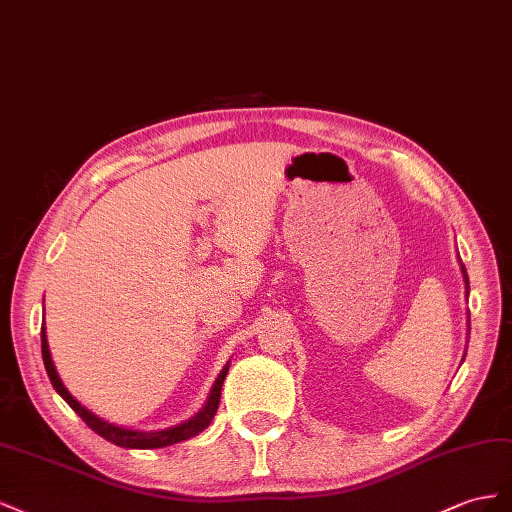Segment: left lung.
<instances>
[{"label":"left lung","mask_w":512,"mask_h":512,"mask_svg":"<svg viewBox=\"0 0 512 512\" xmlns=\"http://www.w3.org/2000/svg\"><path fill=\"white\" fill-rule=\"evenodd\" d=\"M461 272H463V281H465V289H467V294H470V281H467V272H465V266L461 264Z\"/></svg>","instance_id":"left-lung-1"}]
</instances>
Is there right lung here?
<instances>
[{
  "label": "right lung",
  "mask_w": 512,
  "mask_h": 512,
  "mask_svg": "<svg viewBox=\"0 0 512 512\" xmlns=\"http://www.w3.org/2000/svg\"><path fill=\"white\" fill-rule=\"evenodd\" d=\"M42 360H45V369H47V375L51 379L53 388L57 390V394L75 410L81 420L85 422L87 427H90L94 433H98L100 437H105L107 442L115 444V446H122V448H165V446H171V444H178V442H184L188 440V437H195L199 435L203 429H206L216 410H218V401H221V390H223V382H225V375L229 371V362L223 367V371L218 373L216 382L210 390V397L206 401V405L201 407V410L191 418L182 422V425H175V427H169V429H163V431H152V433H145V431H133V429H124V427H115L111 425V422L98 418L96 414H92L87 407H83L72 394L66 390V386L62 384L60 375H57L55 371V364L51 360V352H49V343H47V330L45 326H42Z\"/></svg>",
  "instance_id": "obj_1"
}]
</instances>
